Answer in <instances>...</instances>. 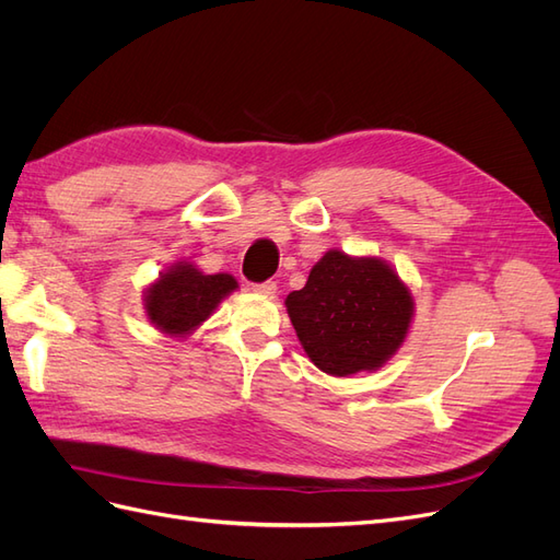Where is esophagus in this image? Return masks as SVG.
I'll list each match as a JSON object with an SVG mask.
<instances>
[{
	"mask_svg": "<svg viewBox=\"0 0 560 560\" xmlns=\"http://www.w3.org/2000/svg\"><path fill=\"white\" fill-rule=\"evenodd\" d=\"M252 290L257 292V294H261V296H276V290H278V287H276V282H273V280H268V282H261V284H254Z\"/></svg>",
	"mask_w": 560,
	"mask_h": 560,
	"instance_id": "obj_1",
	"label": "esophagus"
}]
</instances>
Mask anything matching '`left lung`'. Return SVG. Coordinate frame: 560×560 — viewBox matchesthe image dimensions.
Returning <instances> with one entry per match:
<instances>
[{
	"label": "left lung",
	"instance_id": "obj_1",
	"mask_svg": "<svg viewBox=\"0 0 560 560\" xmlns=\"http://www.w3.org/2000/svg\"><path fill=\"white\" fill-rule=\"evenodd\" d=\"M303 352L336 378L376 371L409 336L416 301L397 270L381 257L325 252L303 290L287 294Z\"/></svg>",
	"mask_w": 560,
	"mask_h": 560
}]
</instances>
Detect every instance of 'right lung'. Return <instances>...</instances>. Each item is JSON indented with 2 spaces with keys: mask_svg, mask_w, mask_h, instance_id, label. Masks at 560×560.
Masks as SVG:
<instances>
[{
  "mask_svg": "<svg viewBox=\"0 0 560 560\" xmlns=\"http://www.w3.org/2000/svg\"><path fill=\"white\" fill-rule=\"evenodd\" d=\"M235 290L238 280L233 276H208L194 261L182 259L144 287L142 308L151 327L171 338H186Z\"/></svg>",
  "mask_w": 560,
  "mask_h": 560,
  "instance_id": "1",
  "label": "right lung"
}]
</instances>
